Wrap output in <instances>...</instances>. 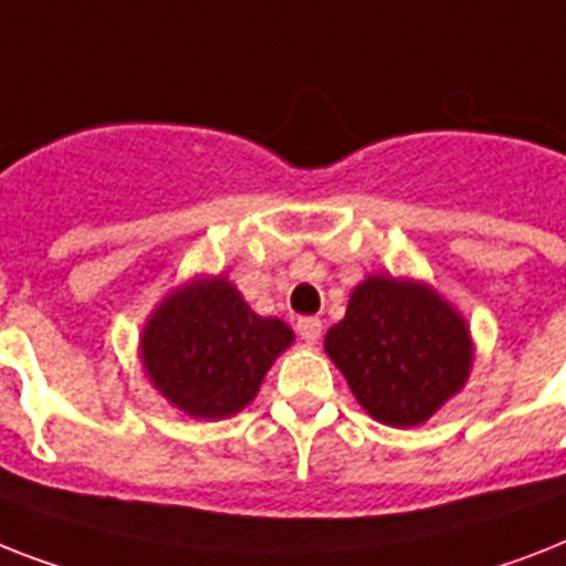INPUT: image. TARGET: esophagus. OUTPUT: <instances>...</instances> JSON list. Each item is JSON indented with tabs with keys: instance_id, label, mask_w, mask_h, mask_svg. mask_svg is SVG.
<instances>
[{
	"instance_id": "esophagus-1",
	"label": "esophagus",
	"mask_w": 566,
	"mask_h": 566,
	"mask_svg": "<svg viewBox=\"0 0 566 566\" xmlns=\"http://www.w3.org/2000/svg\"><path fill=\"white\" fill-rule=\"evenodd\" d=\"M297 333L304 338L306 345H315L321 338V321L318 318H301L297 321Z\"/></svg>"
}]
</instances>
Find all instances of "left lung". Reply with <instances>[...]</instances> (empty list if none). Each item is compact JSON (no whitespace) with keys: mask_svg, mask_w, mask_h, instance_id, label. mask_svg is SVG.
I'll list each match as a JSON object with an SVG mask.
<instances>
[{"mask_svg":"<svg viewBox=\"0 0 566 566\" xmlns=\"http://www.w3.org/2000/svg\"><path fill=\"white\" fill-rule=\"evenodd\" d=\"M324 350L361 409L397 429L427 423L453 400L476 356L462 312L423 280L391 274L356 283Z\"/></svg>","mask_w":566,"mask_h":566,"instance_id":"8db88e82","label":"left lung"}]
</instances>
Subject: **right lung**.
I'll list each match as a JSON object with an SVG mask.
<instances>
[{"mask_svg": "<svg viewBox=\"0 0 566 566\" xmlns=\"http://www.w3.org/2000/svg\"><path fill=\"white\" fill-rule=\"evenodd\" d=\"M292 342L286 321L256 315L228 274H196L151 310L137 354L151 388L175 409L224 420L254 400Z\"/></svg>", "mask_w": 566, "mask_h": 566, "instance_id": "1", "label": "right lung"}]
</instances>
